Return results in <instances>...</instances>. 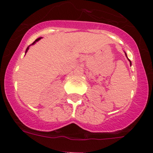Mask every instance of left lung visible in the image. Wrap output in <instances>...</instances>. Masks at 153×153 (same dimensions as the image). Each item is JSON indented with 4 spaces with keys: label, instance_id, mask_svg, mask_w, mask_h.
Segmentation results:
<instances>
[{
    "label": "left lung",
    "instance_id": "8db88e82",
    "mask_svg": "<svg viewBox=\"0 0 153 153\" xmlns=\"http://www.w3.org/2000/svg\"><path fill=\"white\" fill-rule=\"evenodd\" d=\"M125 55H126V58H127V56H126V53H125ZM127 59H128V58H127ZM128 60H129V62H130V65H131V64H132V63H131V61H130V60L129 59H128Z\"/></svg>",
    "mask_w": 153,
    "mask_h": 153
}]
</instances>
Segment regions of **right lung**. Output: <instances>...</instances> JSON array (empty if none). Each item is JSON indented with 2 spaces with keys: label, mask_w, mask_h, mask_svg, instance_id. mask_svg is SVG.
<instances>
[{
  "label": "right lung",
  "mask_w": 153,
  "mask_h": 153,
  "mask_svg": "<svg viewBox=\"0 0 153 153\" xmlns=\"http://www.w3.org/2000/svg\"><path fill=\"white\" fill-rule=\"evenodd\" d=\"M41 39H42V37H39V38H38V39H36L35 41H34L33 42V43H32V45H34V44H35L36 42H38V41H39V40H40ZM30 46H29L27 48V49H26V53H27V51H28L29 48H30Z\"/></svg>",
  "instance_id": "add662e5"
}]
</instances>
